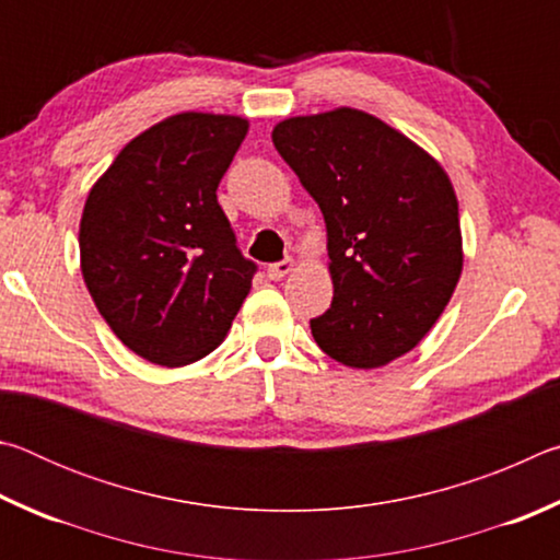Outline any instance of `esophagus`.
I'll use <instances>...</instances> for the list:
<instances>
[{
    "label": "esophagus",
    "instance_id": "obj_1",
    "mask_svg": "<svg viewBox=\"0 0 560 560\" xmlns=\"http://www.w3.org/2000/svg\"><path fill=\"white\" fill-rule=\"evenodd\" d=\"M296 269V261L293 259H283V261H279V264H271V267L267 269V277L271 279V281H279V279H283V277H289V273Z\"/></svg>",
    "mask_w": 560,
    "mask_h": 560
}]
</instances>
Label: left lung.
Listing matches in <instances>:
<instances>
[{
    "mask_svg": "<svg viewBox=\"0 0 560 560\" xmlns=\"http://www.w3.org/2000/svg\"><path fill=\"white\" fill-rule=\"evenodd\" d=\"M273 148L318 202L334 301L311 320L348 368H383L420 343L462 273L459 205L428 150L358 108L287 118Z\"/></svg>",
    "mask_w": 560,
    "mask_h": 560,
    "instance_id": "8db88e82",
    "label": "left lung"
}]
</instances>
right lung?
Returning a JSON list of instances; mask_svg holds the SVG:
<instances>
[{
    "mask_svg": "<svg viewBox=\"0 0 560 560\" xmlns=\"http://www.w3.org/2000/svg\"><path fill=\"white\" fill-rule=\"evenodd\" d=\"M249 130L222 113H177L140 132L91 187L81 273L113 334L155 365L210 355L257 267L236 249L217 187Z\"/></svg>",
    "mask_w": 560,
    "mask_h": 560,
    "instance_id": "1",
    "label": "right lung"
}]
</instances>
